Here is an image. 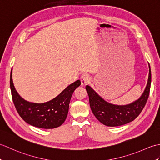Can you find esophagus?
I'll return each mask as SVG.
<instances>
[{"label": "esophagus", "instance_id": "34e87169", "mask_svg": "<svg viewBox=\"0 0 160 160\" xmlns=\"http://www.w3.org/2000/svg\"><path fill=\"white\" fill-rule=\"evenodd\" d=\"M80 81L82 85H86V84L90 81V78L89 76V75L86 73L82 74L80 77Z\"/></svg>", "mask_w": 160, "mask_h": 160}]
</instances>
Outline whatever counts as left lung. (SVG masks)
Segmentation results:
<instances>
[{"mask_svg": "<svg viewBox=\"0 0 160 160\" xmlns=\"http://www.w3.org/2000/svg\"><path fill=\"white\" fill-rule=\"evenodd\" d=\"M151 83V71L149 65L148 83L143 94L134 102L124 106L107 102L98 96L92 88L87 85L86 90L89 95L91 109L98 120L108 127H118L127 124L133 121L143 110L150 93Z\"/></svg>", "mask_w": 160, "mask_h": 160, "instance_id": "1", "label": "left lung"}]
</instances>
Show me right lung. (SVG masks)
Returning a JSON list of instances; mask_svg holds the SVG:
<instances>
[{
    "label": "right lung",
    "mask_w": 160,
    "mask_h": 160,
    "mask_svg": "<svg viewBox=\"0 0 160 160\" xmlns=\"http://www.w3.org/2000/svg\"><path fill=\"white\" fill-rule=\"evenodd\" d=\"M78 80L68 86L54 99L47 102L37 104L29 102L20 97L15 89L10 74V88L16 109L24 121L33 127L42 128L58 127L65 121L71 98L75 89L80 85Z\"/></svg>",
    "instance_id": "add662e5"
}]
</instances>
